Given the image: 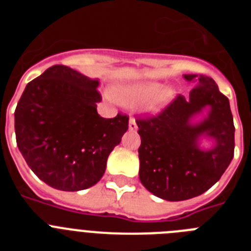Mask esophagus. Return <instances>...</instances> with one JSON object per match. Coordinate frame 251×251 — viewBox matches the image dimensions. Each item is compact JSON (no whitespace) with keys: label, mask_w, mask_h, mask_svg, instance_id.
<instances>
[{"label":"esophagus","mask_w":251,"mask_h":251,"mask_svg":"<svg viewBox=\"0 0 251 251\" xmlns=\"http://www.w3.org/2000/svg\"><path fill=\"white\" fill-rule=\"evenodd\" d=\"M128 128H129L130 132H136V130H137L136 119H134V118L129 119V123H128Z\"/></svg>","instance_id":"1"}]
</instances>
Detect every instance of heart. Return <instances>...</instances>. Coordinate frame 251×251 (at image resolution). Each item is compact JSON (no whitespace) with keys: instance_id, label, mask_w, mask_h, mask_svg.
<instances>
[{"instance_id":"1","label":"heart","mask_w":251,"mask_h":251,"mask_svg":"<svg viewBox=\"0 0 251 251\" xmlns=\"http://www.w3.org/2000/svg\"><path fill=\"white\" fill-rule=\"evenodd\" d=\"M115 100L126 106H137L146 113L156 114L162 112L174 100L176 92L172 86H165L154 80H142L121 84L113 90Z\"/></svg>"}]
</instances>
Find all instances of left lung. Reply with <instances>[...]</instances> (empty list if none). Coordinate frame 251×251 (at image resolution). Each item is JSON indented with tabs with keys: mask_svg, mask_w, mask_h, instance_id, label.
I'll return each instance as SVG.
<instances>
[{
	"mask_svg": "<svg viewBox=\"0 0 251 251\" xmlns=\"http://www.w3.org/2000/svg\"><path fill=\"white\" fill-rule=\"evenodd\" d=\"M196 83L188 98L178 95L157 117L138 119L139 179L154 196L183 201L200 196L220 179L234 157L235 127L229 99L205 75L185 74ZM201 115L200 120L196 118ZM210 139L211 148H201Z\"/></svg>",
	"mask_w": 251,
	"mask_h": 251,
	"instance_id": "left-lung-1",
	"label": "left lung"
}]
</instances>
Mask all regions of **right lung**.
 Masks as SVG:
<instances>
[{
    "label": "right lung",
    "mask_w": 251,
    "mask_h": 251,
    "mask_svg": "<svg viewBox=\"0 0 251 251\" xmlns=\"http://www.w3.org/2000/svg\"><path fill=\"white\" fill-rule=\"evenodd\" d=\"M98 79L54 65L26 85L15 110L17 147L41 181L61 191L85 190L128 129V117L103 118Z\"/></svg>",
    "instance_id": "obj_1"
}]
</instances>
